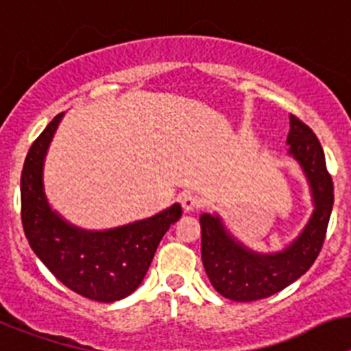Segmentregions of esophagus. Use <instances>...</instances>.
Instances as JSON below:
<instances>
[{"instance_id": "1", "label": "esophagus", "mask_w": 351, "mask_h": 351, "mask_svg": "<svg viewBox=\"0 0 351 351\" xmlns=\"http://www.w3.org/2000/svg\"><path fill=\"white\" fill-rule=\"evenodd\" d=\"M180 203H182V208H184L185 212H196V210L201 206L199 197L194 196V194L191 193L182 194V196H180Z\"/></svg>"}]
</instances>
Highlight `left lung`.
Segmentation results:
<instances>
[{
  "instance_id": "1",
  "label": "left lung",
  "mask_w": 351,
  "mask_h": 351,
  "mask_svg": "<svg viewBox=\"0 0 351 351\" xmlns=\"http://www.w3.org/2000/svg\"><path fill=\"white\" fill-rule=\"evenodd\" d=\"M289 154L302 166L315 199L313 217L300 237L282 252L258 254L234 242L217 215L203 213L199 219L203 267L213 288L230 300L251 302L285 289L309 270L327 237L334 184L325 154L316 134L300 118L289 114Z\"/></svg>"
}]
</instances>
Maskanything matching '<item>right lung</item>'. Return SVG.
Segmentation results:
<instances>
[{"label":"right lung","mask_w":351,"mask_h":351,"mask_svg":"<svg viewBox=\"0 0 351 351\" xmlns=\"http://www.w3.org/2000/svg\"><path fill=\"white\" fill-rule=\"evenodd\" d=\"M63 112L56 114L33 141L21 173V219L33 252L75 293L114 302L141 285L158 242L173 222L182 217V206L157 213L145 221L108 231H84L70 226L49 206L42 185V166Z\"/></svg>","instance_id":"right-lung-1"}]
</instances>
